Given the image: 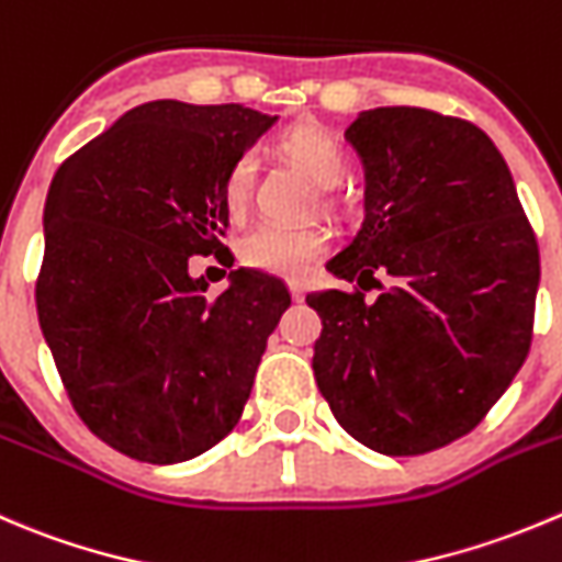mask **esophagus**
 <instances>
[{"instance_id": "esophagus-1", "label": "esophagus", "mask_w": 562, "mask_h": 562, "mask_svg": "<svg viewBox=\"0 0 562 562\" xmlns=\"http://www.w3.org/2000/svg\"><path fill=\"white\" fill-rule=\"evenodd\" d=\"M288 288H291L293 302H302V299H304V282L302 280H288Z\"/></svg>"}]
</instances>
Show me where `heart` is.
<instances>
[{
    "label": "heart",
    "instance_id": "obj_1",
    "mask_svg": "<svg viewBox=\"0 0 562 562\" xmlns=\"http://www.w3.org/2000/svg\"><path fill=\"white\" fill-rule=\"evenodd\" d=\"M280 154L318 187H335L348 170L342 143L318 123H299L288 128L280 136ZM252 178L255 159L249 154H241L233 161L225 183H222V200L233 216L247 211L249 198H252ZM326 244H329V236L318 225H260L244 238L238 247V258L249 269L269 271V274H299L310 260L326 252Z\"/></svg>",
    "mask_w": 562,
    "mask_h": 562
}]
</instances>
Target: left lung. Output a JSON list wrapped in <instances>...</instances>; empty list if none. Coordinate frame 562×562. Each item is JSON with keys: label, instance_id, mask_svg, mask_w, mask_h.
<instances>
[{"label": "left lung", "instance_id": "8db88e82", "mask_svg": "<svg viewBox=\"0 0 562 562\" xmlns=\"http://www.w3.org/2000/svg\"><path fill=\"white\" fill-rule=\"evenodd\" d=\"M346 139L364 167V220L326 269L359 288L307 296L324 324L315 381L357 442L419 456L470 434L527 359L536 233L505 159L467 120L379 106Z\"/></svg>", "mask_w": 562, "mask_h": 562}]
</instances>
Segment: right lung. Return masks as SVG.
I'll return each mask as SVG.
<instances>
[{"instance_id": "1", "label": "right lung", "mask_w": 562, "mask_h": 562, "mask_svg": "<svg viewBox=\"0 0 562 562\" xmlns=\"http://www.w3.org/2000/svg\"><path fill=\"white\" fill-rule=\"evenodd\" d=\"M274 120L241 103L150 101L54 176L37 321L81 423L128 459L178 464L222 442L291 307L263 271H231L214 299L189 274L194 255H225L222 183Z\"/></svg>"}]
</instances>
